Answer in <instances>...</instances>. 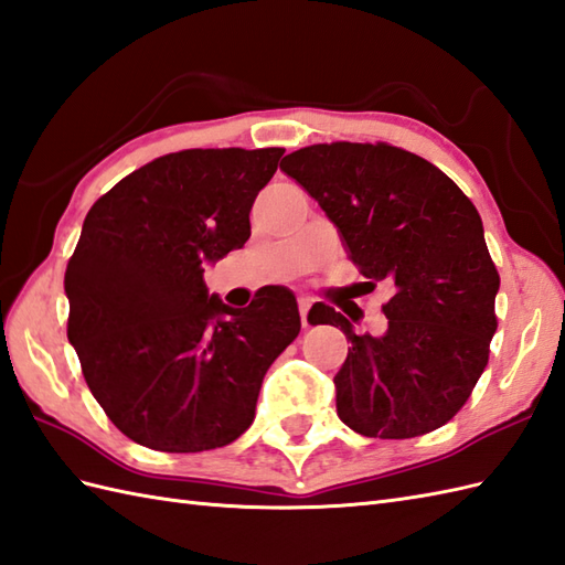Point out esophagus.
I'll return each instance as SVG.
<instances>
[{
	"label": "esophagus",
	"mask_w": 565,
	"mask_h": 565,
	"mask_svg": "<svg viewBox=\"0 0 565 565\" xmlns=\"http://www.w3.org/2000/svg\"><path fill=\"white\" fill-rule=\"evenodd\" d=\"M309 307H311V299L309 297H299V317H302V326H309V321H307Z\"/></svg>",
	"instance_id": "34e87169"
}]
</instances>
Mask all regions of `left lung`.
<instances>
[{
  "instance_id": "left-lung-1",
  "label": "left lung",
  "mask_w": 565,
  "mask_h": 565,
  "mask_svg": "<svg viewBox=\"0 0 565 565\" xmlns=\"http://www.w3.org/2000/svg\"><path fill=\"white\" fill-rule=\"evenodd\" d=\"M280 169L321 205L362 275L394 287L380 335H358L333 307L309 309L311 326H341L353 343L333 377L338 418L380 440L437 430L467 404L498 329L500 275L479 210L430 161L382 142L311 145Z\"/></svg>"
}]
</instances>
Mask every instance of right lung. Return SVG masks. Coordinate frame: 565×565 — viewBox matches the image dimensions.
<instances>
[{
	"label": "right lung",
	"instance_id": "right-lung-1",
	"mask_svg": "<svg viewBox=\"0 0 565 565\" xmlns=\"http://www.w3.org/2000/svg\"><path fill=\"white\" fill-rule=\"evenodd\" d=\"M285 149H183L102 195L67 263V338L116 428L159 452L234 443L254 420L260 382L299 333L287 287L244 309L203 282L242 248L248 212Z\"/></svg>",
	"mask_w": 565,
	"mask_h": 565
}]
</instances>
